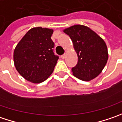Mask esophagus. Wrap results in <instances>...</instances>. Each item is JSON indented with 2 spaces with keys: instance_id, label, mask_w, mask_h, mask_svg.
Returning <instances> with one entry per match:
<instances>
[{
  "instance_id": "obj_1",
  "label": "esophagus",
  "mask_w": 122,
  "mask_h": 122,
  "mask_svg": "<svg viewBox=\"0 0 122 122\" xmlns=\"http://www.w3.org/2000/svg\"><path fill=\"white\" fill-rule=\"evenodd\" d=\"M61 59H65V58L66 57V54H64V55H61Z\"/></svg>"
}]
</instances>
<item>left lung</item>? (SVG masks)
<instances>
[{"label":"left lung","mask_w":122,"mask_h":122,"mask_svg":"<svg viewBox=\"0 0 122 122\" xmlns=\"http://www.w3.org/2000/svg\"><path fill=\"white\" fill-rule=\"evenodd\" d=\"M63 32L71 38L78 56L76 66L71 68L73 75L84 81L96 78L106 66L109 57L105 41L84 25L71 26Z\"/></svg>","instance_id":"left-lung-1"}]
</instances>
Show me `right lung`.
Returning a JSON list of instances; mask_svg holds the SVG:
<instances>
[{"mask_svg":"<svg viewBox=\"0 0 122 122\" xmlns=\"http://www.w3.org/2000/svg\"><path fill=\"white\" fill-rule=\"evenodd\" d=\"M52 33L51 29L32 28L15 46L14 66L19 74L29 82H44L54 70L59 56L53 52Z\"/></svg>","mask_w":122,"mask_h":122,"instance_id":"right-lung-1","label":"right lung"}]
</instances>
